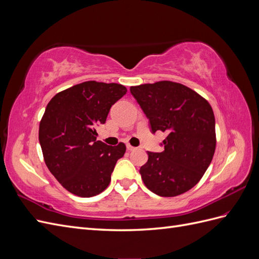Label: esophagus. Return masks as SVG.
<instances>
[{"instance_id": "obj_1", "label": "esophagus", "mask_w": 259, "mask_h": 259, "mask_svg": "<svg viewBox=\"0 0 259 259\" xmlns=\"http://www.w3.org/2000/svg\"><path fill=\"white\" fill-rule=\"evenodd\" d=\"M126 149L128 151H133V150H135V147H133V146H131V145H126Z\"/></svg>"}]
</instances>
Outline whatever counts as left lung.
<instances>
[{"label":"left lung","mask_w":259,"mask_h":259,"mask_svg":"<svg viewBox=\"0 0 259 259\" xmlns=\"http://www.w3.org/2000/svg\"><path fill=\"white\" fill-rule=\"evenodd\" d=\"M131 94L149 120L152 134L167 133L162 152L148 151L139 173L149 190L176 197L204 175L216 147L215 116L207 101L187 86L161 81L132 86Z\"/></svg>","instance_id":"1"}]
</instances>
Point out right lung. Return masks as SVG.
I'll use <instances>...</instances> for the list:
<instances>
[{
    "label": "right lung",
    "mask_w": 259,
    "mask_h": 259,
    "mask_svg": "<svg viewBox=\"0 0 259 259\" xmlns=\"http://www.w3.org/2000/svg\"><path fill=\"white\" fill-rule=\"evenodd\" d=\"M126 92L121 84L88 81L56 94L46 107L38 140L46 166L69 192L90 198L110 184L126 147L96 140L95 127Z\"/></svg>",
    "instance_id": "obj_1"
}]
</instances>
